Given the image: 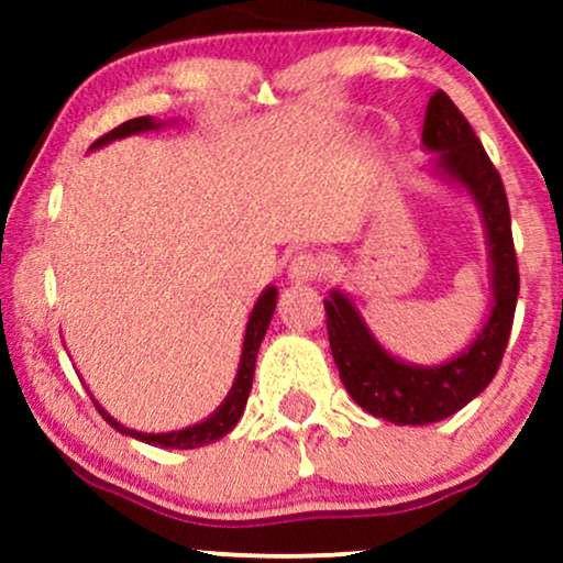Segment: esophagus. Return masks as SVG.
Masks as SVG:
<instances>
[{
    "mask_svg": "<svg viewBox=\"0 0 563 563\" xmlns=\"http://www.w3.org/2000/svg\"><path fill=\"white\" fill-rule=\"evenodd\" d=\"M322 275V260L312 251H299L288 264V277L294 283H309L318 280Z\"/></svg>",
    "mask_w": 563,
    "mask_h": 563,
    "instance_id": "34e87169",
    "label": "esophagus"
}]
</instances>
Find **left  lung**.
Masks as SVG:
<instances>
[{"instance_id": "left-lung-1", "label": "left lung", "mask_w": 563, "mask_h": 563, "mask_svg": "<svg viewBox=\"0 0 563 563\" xmlns=\"http://www.w3.org/2000/svg\"><path fill=\"white\" fill-rule=\"evenodd\" d=\"M421 140L426 151L437 153L439 177L468 190L479 206L493 264L495 301L482 333L466 352L442 365L423 367L391 357L367 331L352 299L341 290H331V299H325V322L341 384L363 410L397 426L444 421L487 389L508 346L519 299V262L510 235L506 187L466 115L442 89L431 95L426 106Z\"/></svg>"}]
</instances>
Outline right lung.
I'll use <instances>...</instances> for the list:
<instances>
[{
	"instance_id": "right-lung-1",
	"label": "right lung",
	"mask_w": 563,
	"mask_h": 563,
	"mask_svg": "<svg viewBox=\"0 0 563 563\" xmlns=\"http://www.w3.org/2000/svg\"><path fill=\"white\" fill-rule=\"evenodd\" d=\"M158 126H161V121L151 119V115H140V119L124 121V124L115 126L113 132L102 134V137L97 140L89 151L108 145V142H113V140L129 137V134H140V132H147V129H158ZM275 303H277V288L269 286L260 296V301L254 303V312H251L249 325H245L243 354H241V365H238L235 384H232V389L228 397H224V402L219 405L217 410L206 418V421H200L196 426H187V429H179V431H169V434H145V431H134V429H126V426H121L115 418L108 416V412L92 399L97 412H100V416L106 418V421L111 423L115 431L140 439V442L153 444V448L192 450V448H203V444H211V442H217V439H222L224 434H230V431L235 429V423L241 421L245 402H249L251 380H254V367H256V352H260L264 333H267L269 320H273V314H275Z\"/></svg>"
}]
</instances>
